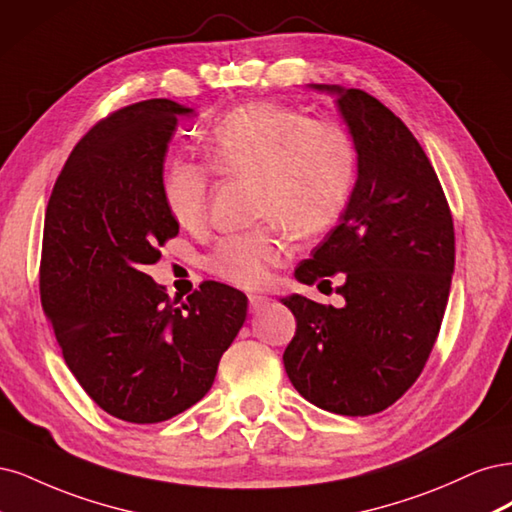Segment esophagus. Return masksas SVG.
I'll return each instance as SVG.
<instances>
[{"mask_svg": "<svg viewBox=\"0 0 512 512\" xmlns=\"http://www.w3.org/2000/svg\"><path fill=\"white\" fill-rule=\"evenodd\" d=\"M249 302H251V310H253V312H259V310H263V308H268L272 300L268 298V295L251 293V295H249Z\"/></svg>", "mask_w": 512, "mask_h": 512, "instance_id": "34e87169", "label": "esophagus"}]
</instances>
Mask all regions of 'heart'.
I'll return each instance as SVG.
<instances>
[{"label":"heart","mask_w":512,"mask_h":512,"mask_svg":"<svg viewBox=\"0 0 512 512\" xmlns=\"http://www.w3.org/2000/svg\"><path fill=\"white\" fill-rule=\"evenodd\" d=\"M208 166L225 176L255 180L249 232L221 238L206 268L227 283L253 289L289 255L287 229L300 238L327 232L349 204L357 180V146L349 131L302 108L259 100L229 110L206 134ZM210 176L200 163L174 161L163 172L161 195L174 221L200 225Z\"/></svg>","instance_id":"heart-1"}]
</instances>
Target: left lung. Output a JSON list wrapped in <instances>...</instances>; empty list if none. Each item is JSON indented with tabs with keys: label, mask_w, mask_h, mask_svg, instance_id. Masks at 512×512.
<instances>
[{
	"label": "left lung",
	"mask_w": 512,
	"mask_h": 512,
	"mask_svg": "<svg viewBox=\"0 0 512 512\" xmlns=\"http://www.w3.org/2000/svg\"><path fill=\"white\" fill-rule=\"evenodd\" d=\"M310 87L338 95L357 183L340 223L295 268L304 285L344 272V306L280 300L295 317L283 361L310 404L368 417L402 398L434 349L455 268L453 217L430 159L387 106L361 89Z\"/></svg>",
	"instance_id": "left-lung-1"
}]
</instances>
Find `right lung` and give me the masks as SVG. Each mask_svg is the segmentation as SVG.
Instances as JSON below:
<instances>
[{
    "label": "right lung",
    "instance_id": "add662e5",
    "mask_svg": "<svg viewBox=\"0 0 512 512\" xmlns=\"http://www.w3.org/2000/svg\"><path fill=\"white\" fill-rule=\"evenodd\" d=\"M114 110L74 146L46 206L40 300L70 372L108 415L159 423L200 402L246 319V295L204 280L187 300L146 274L178 234L161 195L180 114Z\"/></svg>",
    "mask_w": 512,
    "mask_h": 512
}]
</instances>
